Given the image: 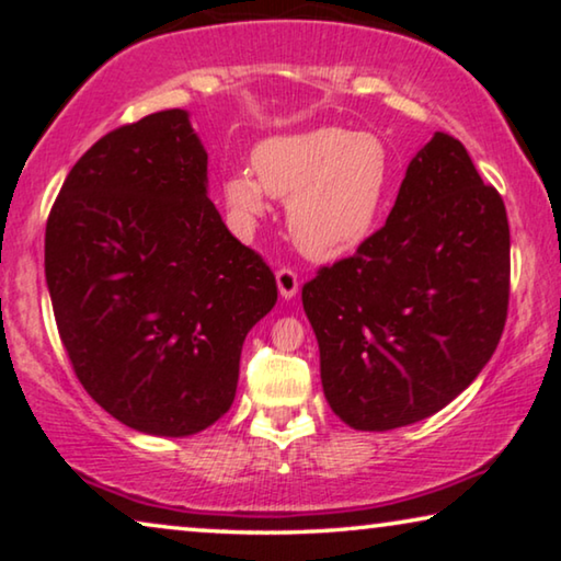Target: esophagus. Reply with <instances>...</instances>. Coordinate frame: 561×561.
Returning a JSON list of instances; mask_svg holds the SVG:
<instances>
[{"label":"esophagus","mask_w":561,"mask_h":561,"mask_svg":"<svg viewBox=\"0 0 561 561\" xmlns=\"http://www.w3.org/2000/svg\"><path fill=\"white\" fill-rule=\"evenodd\" d=\"M275 283H278L283 298H294L298 294V275L296 271H290V267H280V271L275 273Z\"/></svg>","instance_id":"esophagus-1"}]
</instances>
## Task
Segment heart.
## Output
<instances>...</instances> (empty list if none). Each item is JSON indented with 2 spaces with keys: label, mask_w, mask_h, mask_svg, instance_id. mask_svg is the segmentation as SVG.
Instances as JSON below:
<instances>
[{
  "label": "heart",
  "mask_w": 561,
  "mask_h": 561,
  "mask_svg": "<svg viewBox=\"0 0 561 561\" xmlns=\"http://www.w3.org/2000/svg\"><path fill=\"white\" fill-rule=\"evenodd\" d=\"M252 165L255 173L237 168L221 179L232 227L252 232L265 219L267 198H283L296 248L317 260L347 255L373 234L393 179L388 145L347 127L267 137Z\"/></svg>",
  "instance_id": "obj_1"
}]
</instances>
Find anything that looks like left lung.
I'll return each instance as SVG.
<instances>
[{
  "label": "left lung",
  "instance_id": "1",
  "mask_svg": "<svg viewBox=\"0 0 561 561\" xmlns=\"http://www.w3.org/2000/svg\"><path fill=\"white\" fill-rule=\"evenodd\" d=\"M508 278L501 194L462 142L434 133L386 227L304 286L332 411L357 432H388L455 401L501 342Z\"/></svg>",
  "mask_w": 561,
  "mask_h": 561
}]
</instances>
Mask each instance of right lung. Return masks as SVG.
Listing matches in <instances>:
<instances>
[{
  "label": "right lung",
  "instance_id": "add662e5",
  "mask_svg": "<svg viewBox=\"0 0 561 561\" xmlns=\"http://www.w3.org/2000/svg\"><path fill=\"white\" fill-rule=\"evenodd\" d=\"M186 110L83 152L45 227V280L76 378L135 432L191 436L229 411L244 336L278 301L209 198Z\"/></svg>",
  "mask_w": 561,
  "mask_h": 561
}]
</instances>
